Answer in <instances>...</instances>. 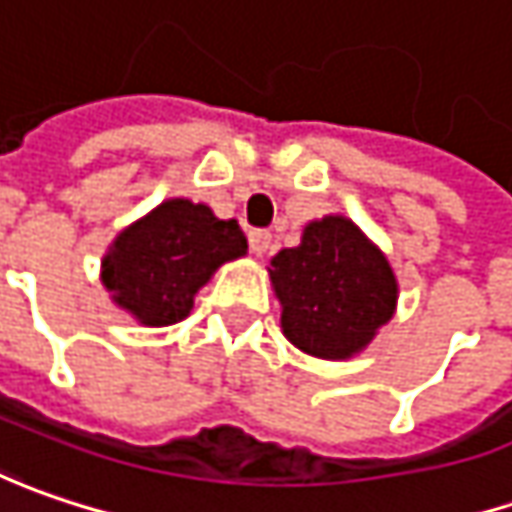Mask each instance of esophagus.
Here are the masks:
<instances>
[{
  "mask_svg": "<svg viewBox=\"0 0 512 512\" xmlns=\"http://www.w3.org/2000/svg\"><path fill=\"white\" fill-rule=\"evenodd\" d=\"M249 246H252V252H255V255H266V252L272 249V234L266 232V229H255V232H249Z\"/></svg>",
  "mask_w": 512,
  "mask_h": 512,
  "instance_id": "obj_1",
  "label": "esophagus"
}]
</instances>
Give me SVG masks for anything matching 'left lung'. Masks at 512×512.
<instances>
[{
  "mask_svg": "<svg viewBox=\"0 0 512 512\" xmlns=\"http://www.w3.org/2000/svg\"><path fill=\"white\" fill-rule=\"evenodd\" d=\"M283 335L306 355L346 361L375 338L398 303L384 252L344 214L312 220L300 246L272 257Z\"/></svg>",
  "mask_w": 512,
  "mask_h": 512,
  "instance_id": "obj_1",
  "label": "left lung"
}]
</instances>
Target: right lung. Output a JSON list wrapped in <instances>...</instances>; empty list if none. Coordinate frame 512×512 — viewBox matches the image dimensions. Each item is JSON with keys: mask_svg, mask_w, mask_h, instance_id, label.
I'll use <instances>...</instances> for the list:
<instances>
[{"mask_svg": "<svg viewBox=\"0 0 512 512\" xmlns=\"http://www.w3.org/2000/svg\"><path fill=\"white\" fill-rule=\"evenodd\" d=\"M246 249L237 220L174 197L114 237L102 257V286L137 323L171 326L189 315L197 289Z\"/></svg>", "mask_w": 512, "mask_h": 512, "instance_id": "add662e5", "label": "right lung"}]
</instances>
